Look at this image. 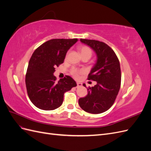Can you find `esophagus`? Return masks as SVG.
Segmentation results:
<instances>
[{"label": "esophagus", "mask_w": 151, "mask_h": 151, "mask_svg": "<svg viewBox=\"0 0 151 151\" xmlns=\"http://www.w3.org/2000/svg\"><path fill=\"white\" fill-rule=\"evenodd\" d=\"M82 86H83V84L81 83H78V82H77V87H81Z\"/></svg>", "instance_id": "esophagus-1"}]
</instances>
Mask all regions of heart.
Here are the masks:
<instances>
[{
    "mask_svg": "<svg viewBox=\"0 0 151 151\" xmlns=\"http://www.w3.org/2000/svg\"><path fill=\"white\" fill-rule=\"evenodd\" d=\"M79 51L81 52V56L87 55H89L91 57V55H92V50H91V49L88 47L84 46V45H82V46L79 47ZM83 70L78 69V68H73L70 70V74L73 77L77 79L79 78V76L81 74H83Z\"/></svg>",
    "mask_w": 151,
    "mask_h": 151,
    "instance_id": "b5f03b06",
    "label": "heart"
}]
</instances>
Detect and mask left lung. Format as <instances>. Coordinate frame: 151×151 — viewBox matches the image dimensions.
<instances>
[{
    "label": "left lung",
    "instance_id": "obj_1",
    "mask_svg": "<svg viewBox=\"0 0 151 151\" xmlns=\"http://www.w3.org/2000/svg\"><path fill=\"white\" fill-rule=\"evenodd\" d=\"M96 54V62L88 75V79L96 81L88 88V94L79 99L80 107L85 111L99 114L107 111L113 104L121 84L120 62L115 53L108 45L94 40L81 39ZM86 87V84H83Z\"/></svg>",
    "mask_w": 151,
    "mask_h": 151
}]
</instances>
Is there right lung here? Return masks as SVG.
<instances>
[{
  "label": "right lung",
  "mask_w": 151,
  "mask_h": 151,
  "mask_svg": "<svg viewBox=\"0 0 151 151\" xmlns=\"http://www.w3.org/2000/svg\"><path fill=\"white\" fill-rule=\"evenodd\" d=\"M77 41L76 38L50 40L32 55L25 81L28 96L35 106L43 110L60 107L64 93L77 86L68 76L57 82L53 73L55 67L63 63L67 51Z\"/></svg>",
  "instance_id": "obj_1"
}]
</instances>
